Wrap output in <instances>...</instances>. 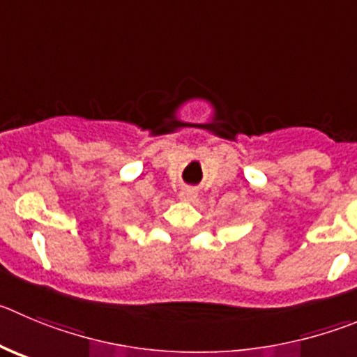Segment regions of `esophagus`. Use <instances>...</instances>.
<instances>
[{"mask_svg":"<svg viewBox=\"0 0 357 357\" xmlns=\"http://www.w3.org/2000/svg\"><path fill=\"white\" fill-rule=\"evenodd\" d=\"M195 197H197V192H195L194 188H185V190H181V194H179V199L185 202L195 201Z\"/></svg>","mask_w":357,"mask_h":357,"instance_id":"esophagus-1","label":"esophagus"}]
</instances>
